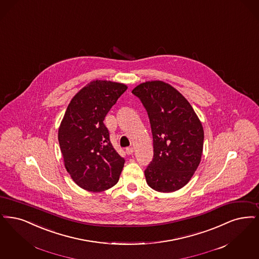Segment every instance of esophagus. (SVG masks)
Listing matches in <instances>:
<instances>
[{"label":"esophagus","mask_w":259,"mask_h":259,"mask_svg":"<svg viewBox=\"0 0 259 259\" xmlns=\"http://www.w3.org/2000/svg\"><path fill=\"white\" fill-rule=\"evenodd\" d=\"M134 152H135V150H134V148H132V147L126 148V149H125V153H126V155H128V156L133 155V154H134Z\"/></svg>","instance_id":"obj_1"}]
</instances>
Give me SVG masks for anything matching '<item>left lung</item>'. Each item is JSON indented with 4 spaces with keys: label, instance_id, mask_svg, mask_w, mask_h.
<instances>
[{
    "label": "left lung",
    "instance_id": "left-lung-1",
    "mask_svg": "<svg viewBox=\"0 0 259 259\" xmlns=\"http://www.w3.org/2000/svg\"><path fill=\"white\" fill-rule=\"evenodd\" d=\"M146 108L154 158L147 184L159 192L178 191L191 180L203 152L202 124L185 97L163 81H147L132 92Z\"/></svg>",
    "mask_w": 259,
    "mask_h": 259
}]
</instances>
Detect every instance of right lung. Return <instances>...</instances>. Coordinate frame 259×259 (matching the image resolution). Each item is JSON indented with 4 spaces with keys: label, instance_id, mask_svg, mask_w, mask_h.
<instances>
[{
    "label": "right lung",
    "instance_id": "right-lung-1",
    "mask_svg": "<svg viewBox=\"0 0 259 259\" xmlns=\"http://www.w3.org/2000/svg\"><path fill=\"white\" fill-rule=\"evenodd\" d=\"M126 89L122 83L92 81L72 98L60 124L58 140L65 167L86 191H106L119 181L124 159L113 148L103 121Z\"/></svg>",
    "mask_w": 259,
    "mask_h": 259
}]
</instances>
